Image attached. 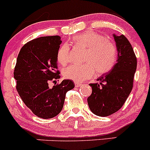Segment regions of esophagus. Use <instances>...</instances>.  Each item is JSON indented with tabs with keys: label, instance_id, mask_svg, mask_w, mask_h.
<instances>
[{
	"label": "esophagus",
	"instance_id": "esophagus-1",
	"mask_svg": "<svg viewBox=\"0 0 150 150\" xmlns=\"http://www.w3.org/2000/svg\"><path fill=\"white\" fill-rule=\"evenodd\" d=\"M75 87H80V86H82V83H81L75 82Z\"/></svg>",
	"mask_w": 150,
	"mask_h": 150
}]
</instances>
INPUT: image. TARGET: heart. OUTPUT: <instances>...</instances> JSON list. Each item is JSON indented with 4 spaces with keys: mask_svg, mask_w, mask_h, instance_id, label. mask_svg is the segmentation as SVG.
Here are the masks:
<instances>
[{
    "mask_svg": "<svg viewBox=\"0 0 150 150\" xmlns=\"http://www.w3.org/2000/svg\"><path fill=\"white\" fill-rule=\"evenodd\" d=\"M75 46L87 49L82 65H72L66 68L63 75L67 79L81 82L91 78L94 71L98 75L110 72L117 60V50L115 45L104 36L92 31H86L72 39ZM57 62L65 66L72 60L69 45L64 43L59 48Z\"/></svg>",
    "mask_w": 150,
    "mask_h": 150,
    "instance_id": "obj_1",
    "label": "heart"
}]
</instances>
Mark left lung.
<instances>
[{
  "mask_svg": "<svg viewBox=\"0 0 150 150\" xmlns=\"http://www.w3.org/2000/svg\"><path fill=\"white\" fill-rule=\"evenodd\" d=\"M117 50V61L109 73L97 79L99 83L89 84L92 93L87 99L93 114L106 117L118 111L129 96L134 85L137 66L135 53L128 39L113 35Z\"/></svg>",
  "mask_w": 150,
  "mask_h": 150,
  "instance_id": "obj_1",
  "label": "left lung"
}]
</instances>
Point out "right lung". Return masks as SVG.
I'll list each match as a JSON object with an SVG mask.
<instances>
[{
	"label": "right lung",
	"mask_w": 150,
	"mask_h": 150,
	"mask_svg": "<svg viewBox=\"0 0 150 150\" xmlns=\"http://www.w3.org/2000/svg\"><path fill=\"white\" fill-rule=\"evenodd\" d=\"M61 37L45 36L28 42L21 48L13 77L21 99L33 114L52 118L62 111L66 93L75 87L71 80H64L49 88L48 83L60 78L57 54Z\"/></svg>",
	"instance_id": "add662e5"
}]
</instances>
